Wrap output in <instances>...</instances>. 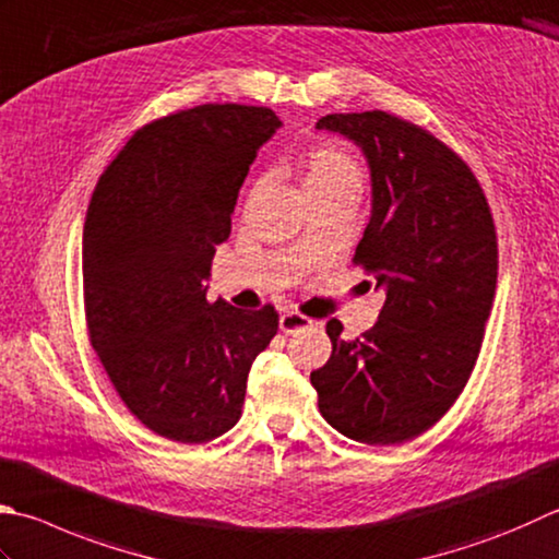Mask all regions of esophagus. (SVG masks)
<instances>
[{
    "label": "esophagus",
    "mask_w": 559,
    "mask_h": 559,
    "mask_svg": "<svg viewBox=\"0 0 559 559\" xmlns=\"http://www.w3.org/2000/svg\"><path fill=\"white\" fill-rule=\"evenodd\" d=\"M278 324H281V332L283 334H293V332H298V330H305V326H312L314 320H310V317H305V314L295 312V310H288V312L281 314Z\"/></svg>",
    "instance_id": "34e87169"
}]
</instances>
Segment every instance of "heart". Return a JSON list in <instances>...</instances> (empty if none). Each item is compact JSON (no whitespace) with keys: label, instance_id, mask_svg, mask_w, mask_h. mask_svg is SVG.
Instances as JSON below:
<instances>
[{"label":"heart","instance_id":"b5f03b06","mask_svg":"<svg viewBox=\"0 0 559 559\" xmlns=\"http://www.w3.org/2000/svg\"><path fill=\"white\" fill-rule=\"evenodd\" d=\"M300 169L302 189L308 193V199L322 193L358 195L366 181V171L360 167V162L336 142H314L302 155Z\"/></svg>","mask_w":559,"mask_h":559}]
</instances>
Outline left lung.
Masks as SVG:
<instances>
[{
  "mask_svg": "<svg viewBox=\"0 0 559 559\" xmlns=\"http://www.w3.org/2000/svg\"><path fill=\"white\" fill-rule=\"evenodd\" d=\"M317 130L368 159L373 211L354 264L385 305L354 342L326 322L332 356L310 382L338 433L397 445L431 429L473 373L497 290L495 221L475 174L429 130L385 111L330 114Z\"/></svg>",
  "mask_w": 559,
  "mask_h": 559,
  "instance_id": "8db88e82",
  "label": "left lung"
}]
</instances>
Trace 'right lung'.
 <instances>
[{
	"instance_id": "add662e5",
	"label": "right lung",
	"mask_w": 559,
	"mask_h": 559,
	"mask_svg": "<svg viewBox=\"0 0 559 559\" xmlns=\"http://www.w3.org/2000/svg\"><path fill=\"white\" fill-rule=\"evenodd\" d=\"M264 106L203 104L135 130L90 201L82 239L90 342L135 417L207 443L242 417L247 376L278 332L271 305L205 298L249 164L276 133Z\"/></svg>"
}]
</instances>
